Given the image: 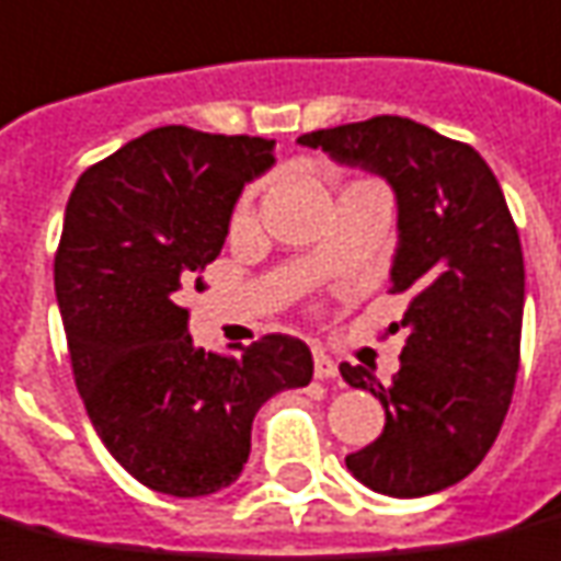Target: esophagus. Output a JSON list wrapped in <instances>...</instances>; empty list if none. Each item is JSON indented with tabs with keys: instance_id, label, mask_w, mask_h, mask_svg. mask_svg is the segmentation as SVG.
I'll use <instances>...</instances> for the list:
<instances>
[{
	"instance_id": "1",
	"label": "esophagus",
	"mask_w": 561,
	"mask_h": 561,
	"mask_svg": "<svg viewBox=\"0 0 561 561\" xmlns=\"http://www.w3.org/2000/svg\"><path fill=\"white\" fill-rule=\"evenodd\" d=\"M314 377L318 380H333V377H339V365L327 354H321V351H314Z\"/></svg>"
}]
</instances>
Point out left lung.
I'll use <instances>...</instances> for the list:
<instances>
[{
	"label": "left lung",
	"instance_id": "left-lung-1",
	"mask_svg": "<svg viewBox=\"0 0 561 561\" xmlns=\"http://www.w3.org/2000/svg\"><path fill=\"white\" fill-rule=\"evenodd\" d=\"M335 163L392 186V294H408V344L392 383L342 363L386 410L383 434L344 463L386 496H428L467 479L512 404L524 327V249L500 181L476 148L401 115L302 133Z\"/></svg>",
	"mask_w": 561,
	"mask_h": 561
}]
</instances>
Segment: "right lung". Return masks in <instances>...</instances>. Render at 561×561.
<instances>
[{
	"mask_svg": "<svg viewBox=\"0 0 561 561\" xmlns=\"http://www.w3.org/2000/svg\"><path fill=\"white\" fill-rule=\"evenodd\" d=\"M273 145L157 127L82 172L65 207L56 300L77 389L112 458L157 493L190 500L238 481L261 404L312 380L300 339L207 354L178 302L202 288L243 186L276 163Z\"/></svg>",
	"mask_w": 561,
	"mask_h": 561,
	"instance_id": "add662e5",
	"label": "right lung"
}]
</instances>
